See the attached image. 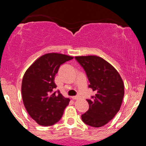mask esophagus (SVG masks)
Wrapping results in <instances>:
<instances>
[{
  "label": "esophagus",
  "instance_id": "34e87169",
  "mask_svg": "<svg viewBox=\"0 0 146 146\" xmlns=\"http://www.w3.org/2000/svg\"><path fill=\"white\" fill-rule=\"evenodd\" d=\"M71 98L73 99V100H80V99H81V98L79 96H73L71 97Z\"/></svg>",
  "mask_w": 146,
  "mask_h": 146
}]
</instances>
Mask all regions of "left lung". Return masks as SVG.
<instances>
[{"label": "left lung", "instance_id": "8db88e82", "mask_svg": "<svg viewBox=\"0 0 146 146\" xmlns=\"http://www.w3.org/2000/svg\"><path fill=\"white\" fill-rule=\"evenodd\" d=\"M75 59L86 71L90 85L95 92L87 100L89 108L82 119L90 126L102 127L108 123L120 109L124 84L119 73L109 62L97 56H76Z\"/></svg>", "mask_w": 146, "mask_h": 146}]
</instances>
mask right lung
I'll use <instances>...</instances> for the list:
<instances>
[{
	"instance_id": "right-lung-1",
	"label": "right lung",
	"mask_w": 146,
	"mask_h": 146,
	"mask_svg": "<svg viewBox=\"0 0 146 146\" xmlns=\"http://www.w3.org/2000/svg\"><path fill=\"white\" fill-rule=\"evenodd\" d=\"M73 57L58 53L38 58L23 76L21 92L24 106L30 117L40 125H53L61 119L69 103L56 88L54 79L60 65Z\"/></svg>"
}]
</instances>
